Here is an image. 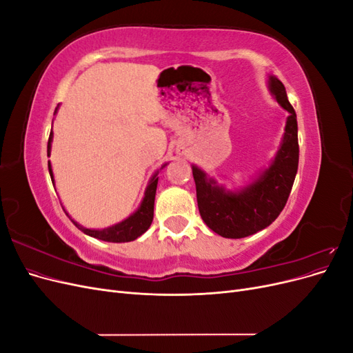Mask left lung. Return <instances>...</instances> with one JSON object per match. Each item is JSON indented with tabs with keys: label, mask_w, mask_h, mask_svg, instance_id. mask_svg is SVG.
Here are the masks:
<instances>
[{
	"label": "left lung",
	"mask_w": 353,
	"mask_h": 353,
	"mask_svg": "<svg viewBox=\"0 0 353 353\" xmlns=\"http://www.w3.org/2000/svg\"><path fill=\"white\" fill-rule=\"evenodd\" d=\"M270 88L276 101L290 116L285 132L272 165L239 193H225L213 179L193 166L197 206L206 225L225 239H243L258 232L279 218L290 196L299 166L297 119L293 105L288 103L281 81L271 77Z\"/></svg>",
	"instance_id": "8db88e82"
}]
</instances>
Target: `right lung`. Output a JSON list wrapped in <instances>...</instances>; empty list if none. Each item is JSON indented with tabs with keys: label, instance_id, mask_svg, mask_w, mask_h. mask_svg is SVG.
Segmentation results:
<instances>
[{
	"label": "right lung",
	"instance_id": "1",
	"mask_svg": "<svg viewBox=\"0 0 353 353\" xmlns=\"http://www.w3.org/2000/svg\"><path fill=\"white\" fill-rule=\"evenodd\" d=\"M51 138L52 132H50L48 138V145H47V153L50 154V147H51ZM50 176H52L51 166L48 165ZM157 174L152 178L150 184H148L145 190V196L143 199L141 206L134 213L132 216L122 221L121 223H116L113 227L104 228V230H88L81 227L79 223L73 221L74 225H77L82 232L91 236L94 239H99L103 241H110V243H125V241H132L144 234L152 225L153 221V212H154V196H156V188H157ZM54 181V179H52Z\"/></svg>",
	"mask_w": 353,
	"mask_h": 353
}]
</instances>
